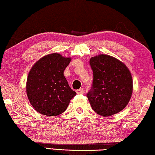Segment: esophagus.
<instances>
[{
    "instance_id": "34e87169",
    "label": "esophagus",
    "mask_w": 155,
    "mask_h": 155,
    "mask_svg": "<svg viewBox=\"0 0 155 155\" xmlns=\"http://www.w3.org/2000/svg\"><path fill=\"white\" fill-rule=\"evenodd\" d=\"M76 92H77V94H84V88L78 89V90H76Z\"/></svg>"
}]
</instances>
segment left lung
<instances>
[{"label":"left lung","mask_w":155,"mask_h":155,"mask_svg":"<svg viewBox=\"0 0 155 155\" xmlns=\"http://www.w3.org/2000/svg\"><path fill=\"white\" fill-rule=\"evenodd\" d=\"M93 81L87 93L92 109L98 115L110 116L120 112L129 103L132 94V78L123 63L107 54L90 60Z\"/></svg>","instance_id":"1"}]
</instances>
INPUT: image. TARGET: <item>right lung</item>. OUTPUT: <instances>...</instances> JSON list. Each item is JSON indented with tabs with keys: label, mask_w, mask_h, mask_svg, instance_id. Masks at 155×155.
I'll return each mask as SVG.
<instances>
[{
	"label": "right lung",
	"mask_w": 155,
	"mask_h": 155,
	"mask_svg": "<svg viewBox=\"0 0 155 155\" xmlns=\"http://www.w3.org/2000/svg\"><path fill=\"white\" fill-rule=\"evenodd\" d=\"M70 61V58L53 53L42 57L32 67L26 92L32 107L39 113L47 116L60 115L76 95L63 75Z\"/></svg>",
	"instance_id": "1"
}]
</instances>
